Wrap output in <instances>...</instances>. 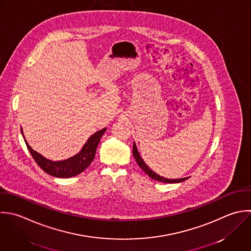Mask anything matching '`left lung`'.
Wrapping results in <instances>:
<instances>
[{"mask_svg":"<svg viewBox=\"0 0 251 251\" xmlns=\"http://www.w3.org/2000/svg\"><path fill=\"white\" fill-rule=\"evenodd\" d=\"M133 155L138 163V165L146 172V174H148V176H150L151 179L155 180V181H159V182H162V183H169V184H173V183H181L185 180H187L188 178H182V179H167V178H164L162 176H159L158 174H156L154 171H152L148 165L147 163L143 160V158L141 157L138 150H137V147H136V144L134 143L133 145Z\"/></svg>","mask_w":251,"mask_h":251,"instance_id":"left-lung-1","label":"left lung"}]
</instances>
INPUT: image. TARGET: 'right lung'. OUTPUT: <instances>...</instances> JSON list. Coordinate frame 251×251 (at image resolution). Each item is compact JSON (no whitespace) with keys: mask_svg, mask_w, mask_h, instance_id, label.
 Here are the masks:
<instances>
[{"mask_svg":"<svg viewBox=\"0 0 251 251\" xmlns=\"http://www.w3.org/2000/svg\"><path fill=\"white\" fill-rule=\"evenodd\" d=\"M105 130L106 128H103L96 132L94 135H92L89 138V140L83 146L80 152H78L77 154H75L74 156L68 159L61 160V161H51L45 158L43 155H41L40 153L32 150L31 147L27 144L25 139L24 141L32 157L34 158L36 163L46 173L56 178H70L82 173L92 163V161L95 158L98 145L100 141L101 136L105 132ZM21 133H23L22 129H21Z\"/></svg>","mask_w":251,"mask_h":251,"instance_id":"1","label":"right lung"}]
</instances>
